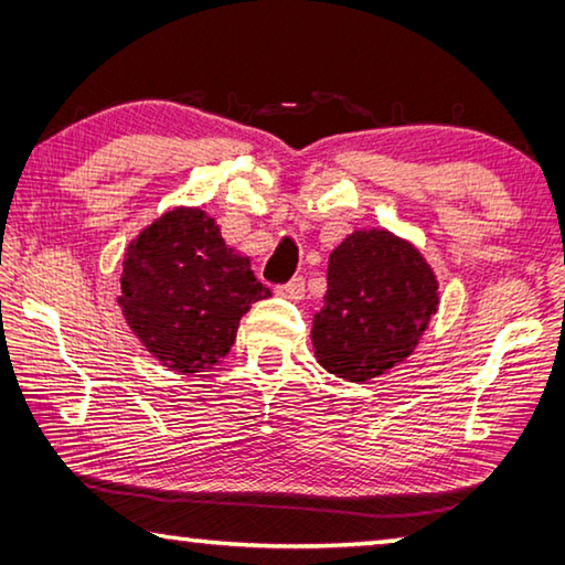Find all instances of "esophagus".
Returning a JSON list of instances; mask_svg holds the SVG:
<instances>
[{
	"label": "esophagus",
	"mask_w": 565,
	"mask_h": 565,
	"mask_svg": "<svg viewBox=\"0 0 565 565\" xmlns=\"http://www.w3.org/2000/svg\"><path fill=\"white\" fill-rule=\"evenodd\" d=\"M276 294L284 296V298H291V301H301L303 294H306V281L301 279V276H294L289 284L276 286Z\"/></svg>",
	"instance_id": "1"
}]
</instances>
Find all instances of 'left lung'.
Returning <instances> with one entry per match:
<instances>
[{"label":"left lung","instance_id":"8db88e82","mask_svg":"<svg viewBox=\"0 0 565 565\" xmlns=\"http://www.w3.org/2000/svg\"><path fill=\"white\" fill-rule=\"evenodd\" d=\"M439 284L427 259L386 227L354 231L330 252L328 294L313 316L316 359L364 383L413 354L437 313Z\"/></svg>","mask_w":565,"mask_h":565}]
</instances>
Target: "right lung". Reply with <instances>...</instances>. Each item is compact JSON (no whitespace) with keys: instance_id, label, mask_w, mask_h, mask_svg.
Returning a JSON list of instances; mask_svg holds the SVG:
<instances>
[{"instance_id":"right-lung-1","label":"right lung","mask_w":565,"mask_h":565,"mask_svg":"<svg viewBox=\"0 0 565 565\" xmlns=\"http://www.w3.org/2000/svg\"><path fill=\"white\" fill-rule=\"evenodd\" d=\"M269 296L206 211L177 206L130 239L118 306L162 366L196 374L231 352L239 318Z\"/></svg>"}]
</instances>
